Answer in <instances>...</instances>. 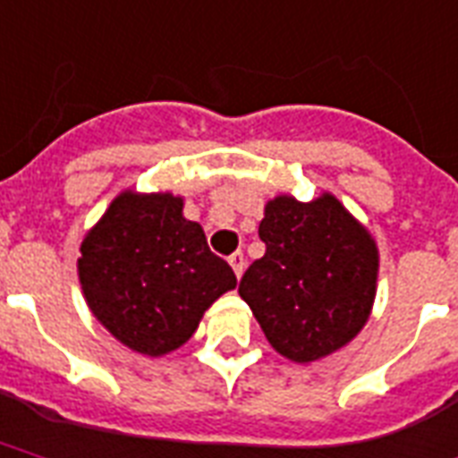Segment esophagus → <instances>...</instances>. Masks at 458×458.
I'll return each instance as SVG.
<instances>
[{"mask_svg":"<svg viewBox=\"0 0 458 458\" xmlns=\"http://www.w3.org/2000/svg\"><path fill=\"white\" fill-rule=\"evenodd\" d=\"M228 261H230V267H233V271H235L237 278H240V276H242V268H244V257H242V252L230 254Z\"/></svg>","mask_w":458,"mask_h":458,"instance_id":"obj_1","label":"esophagus"}]
</instances>
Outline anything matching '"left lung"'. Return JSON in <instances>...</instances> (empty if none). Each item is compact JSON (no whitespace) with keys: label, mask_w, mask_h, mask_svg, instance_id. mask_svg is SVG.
<instances>
[{"label":"left lung","mask_w":458,"mask_h":458,"mask_svg":"<svg viewBox=\"0 0 458 458\" xmlns=\"http://www.w3.org/2000/svg\"><path fill=\"white\" fill-rule=\"evenodd\" d=\"M267 252L247 268L240 298L264 336L295 362L319 360L365 327L377 288L375 240L331 194L268 201L259 223Z\"/></svg>","instance_id":"obj_1"}]
</instances>
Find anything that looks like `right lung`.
I'll return each instance as SVG.
<instances>
[{
	"label": "right lung",
	"instance_id": "1",
	"mask_svg": "<svg viewBox=\"0 0 458 458\" xmlns=\"http://www.w3.org/2000/svg\"><path fill=\"white\" fill-rule=\"evenodd\" d=\"M79 278L90 312L117 341L144 355L180 348L237 278L208 250L201 225L173 194L114 199L81 244Z\"/></svg>",
	"mask_w": 458,
	"mask_h": 458
}]
</instances>
